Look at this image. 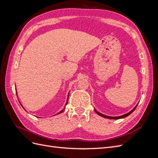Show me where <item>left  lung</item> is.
<instances>
[{
	"mask_svg": "<svg viewBox=\"0 0 158 158\" xmlns=\"http://www.w3.org/2000/svg\"><path fill=\"white\" fill-rule=\"evenodd\" d=\"M137 106H138V104L136 105V106L135 108H134V109L132 110V111H131L130 112H129V113H127V114H123V115H122V116H119V117H109V116H106V115H105V114H102V113H100L98 112L95 109H94V110H95V111L96 112V113L99 114V115H100L101 117H104V118H110V119H119V118H122L127 117V116L129 115V114H131L134 111H135V109H136V107H137Z\"/></svg>",
	"mask_w": 158,
	"mask_h": 158,
	"instance_id": "obj_1",
	"label": "left lung"
}]
</instances>
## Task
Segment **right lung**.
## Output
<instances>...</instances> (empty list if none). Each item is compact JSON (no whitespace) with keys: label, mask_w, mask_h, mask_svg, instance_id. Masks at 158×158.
Listing matches in <instances>:
<instances>
[{"label":"right lung","mask_w":158,"mask_h":158,"mask_svg":"<svg viewBox=\"0 0 158 158\" xmlns=\"http://www.w3.org/2000/svg\"><path fill=\"white\" fill-rule=\"evenodd\" d=\"M68 100H69V96H68V99H67V102H66V103H68ZM63 111H64V109L63 110H62V111H60V112H59L58 113H57V114H59V113H63Z\"/></svg>","instance_id":"1"}]
</instances>
